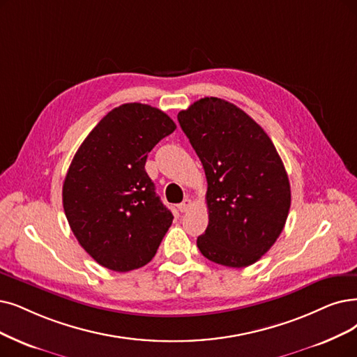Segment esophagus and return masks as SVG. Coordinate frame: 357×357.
Wrapping results in <instances>:
<instances>
[{
    "instance_id": "esophagus-1",
    "label": "esophagus",
    "mask_w": 357,
    "mask_h": 357,
    "mask_svg": "<svg viewBox=\"0 0 357 357\" xmlns=\"http://www.w3.org/2000/svg\"><path fill=\"white\" fill-rule=\"evenodd\" d=\"M190 208H192V201L189 197H186L181 204H178V211L180 212H188Z\"/></svg>"
}]
</instances>
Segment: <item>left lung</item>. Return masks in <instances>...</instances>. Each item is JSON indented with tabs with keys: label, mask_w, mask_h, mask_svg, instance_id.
Wrapping results in <instances>:
<instances>
[{
	"label": "left lung",
	"mask_w": 357,
	"mask_h": 357,
	"mask_svg": "<svg viewBox=\"0 0 357 357\" xmlns=\"http://www.w3.org/2000/svg\"><path fill=\"white\" fill-rule=\"evenodd\" d=\"M178 123L208 181L209 222L197 248L230 268L255 264L280 237L291 204L286 168L262 127L231 102L202 98Z\"/></svg>",
	"instance_id": "1"
}]
</instances>
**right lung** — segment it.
I'll return each mask as SVG.
<instances>
[{
    "label": "right lung",
    "instance_id": "1",
    "mask_svg": "<svg viewBox=\"0 0 357 357\" xmlns=\"http://www.w3.org/2000/svg\"><path fill=\"white\" fill-rule=\"evenodd\" d=\"M176 124L139 102L111 109L83 140L63 184L71 231L92 258L127 273L152 261L173 222L145 171L148 153Z\"/></svg>",
    "mask_w": 357,
    "mask_h": 357
}]
</instances>
